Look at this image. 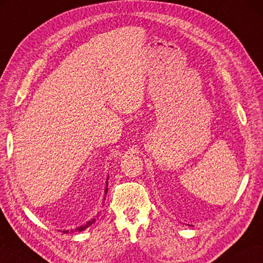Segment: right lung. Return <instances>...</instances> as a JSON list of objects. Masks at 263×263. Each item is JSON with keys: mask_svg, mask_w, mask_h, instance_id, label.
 Here are the masks:
<instances>
[{"mask_svg": "<svg viewBox=\"0 0 263 263\" xmlns=\"http://www.w3.org/2000/svg\"><path fill=\"white\" fill-rule=\"evenodd\" d=\"M107 185H108V180H107ZM107 192H108V187H106V191H104V194H107ZM94 222H95V218H93V219H90V221H88L87 223H86V224H85V226H82V227H79V228H77V229H76V230H72V231H73V232H74V231H79V232H80V231H83V230H85V229H86V228H88V227L90 226V224H93ZM63 232H64V233H68L69 231H68V230H64Z\"/></svg>", "mask_w": 263, "mask_h": 263, "instance_id": "obj_1", "label": "right lung"}]
</instances>
